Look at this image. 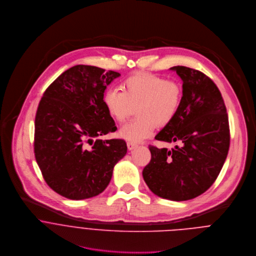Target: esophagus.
Returning <instances> with one entry per match:
<instances>
[{"mask_svg": "<svg viewBox=\"0 0 256 256\" xmlns=\"http://www.w3.org/2000/svg\"><path fill=\"white\" fill-rule=\"evenodd\" d=\"M127 147H128V150L132 151V150L136 149V148L138 147V145H137V144H134V143H131V142H128V143H127Z\"/></svg>", "mask_w": 256, "mask_h": 256, "instance_id": "esophagus-1", "label": "esophagus"}]
</instances>
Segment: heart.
Returning <instances> with one entry per match:
<instances>
[{"label":"heart","mask_w":256,"mask_h":256,"mask_svg":"<svg viewBox=\"0 0 256 256\" xmlns=\"http://www.w3.org/2000/svg\"><path fill=\"white\" fill-rule=\"evenodd\" d=\"M121 88L105 90L102 102L108 115L124 123L137 108L138 117L124 125L119 137L140 143L150 137L157 126L169 125L176 116L182 102V87L174 80L150 74H137L126 78Z\"/></svg>","instance_id":"heart-1"}]
</instances>
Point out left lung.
I'll return each mask as SVG.
<instances>
[{"mask_svg":"<svg viewBox=\"0 0 256 256\" xmlns=\"http://www.w3.org/2000/svg\"><path fill=\"white\" fill-rule=\"evenodd\" d=\"M170 70L182 82V102L155 139L180 147L149 146L152 157L143 178L156 196L182 202L204 194L216 180L230 149V126L222 96L210 78L186 66Z\"/></svg>","mask_w":256,"mask_h":256,"instance_id":"1","label":"left lung"}]
</instances>
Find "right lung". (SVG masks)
<instances>
[{
	"instance_id": "right-lung-1",
	"label": "right lung",
	"mask_w": 256,
	"mask_h": 256,
	"mask_svg": "<svg viewBox=\"0 0 256 256\" xmlns=\"http://www.w3.org/2000/svg\"><path fill=\"white\" fill-rule=\"evenodd\" d=\"M119 76L97 66H76L48 87L38 104L36 160L50 188L64 198L78 200L101 194L127 153L124 140L98 138L117 130L102 97Z\"/></svg>"
}]
</instances>
